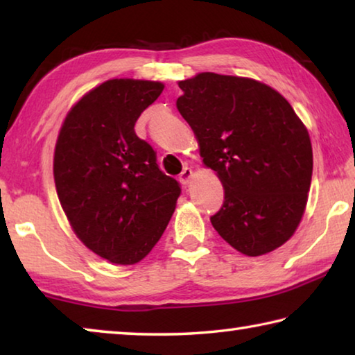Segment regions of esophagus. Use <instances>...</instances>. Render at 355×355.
Here are the masks:
<instances>
[{"mask_svg": "<svg viewBox=\"0 0 355 355\" xmlns=\"http://www.w3.org/2000/svg\"><path fill=\"white\" fill-rule=\"evenodd\" d=\"M192 175H194V173H192V169H189V167H184L183 172L180 173V177H178L180 183H182L183 186L189 184V183H191V178H192Z\"/></svg>", "mask_w": 355, "mask_h": 355, "instance_id": "esophagus-1", "label": "esophagus"}]
</instances>
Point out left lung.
Wrapping results in <instances>:
<instances>
[{
  "label": "left lung",
  "mask_w": 355,
  "mask_h": 355,
  "mask_svg": "<svg viewBox=\"0 0 355 355\" xmlns=\"http://www.w3.org/2000/svg\"><path fill=\"white\" fill-rule=\"evenodd\" d=\"M178 86V111L224 186L216 232L249 257L280 248L309 199L313 152L302 120L275 89L250 78L203 71Z\"/></svg>",
  "instance_id": "8db88e82"
}]
</instances>
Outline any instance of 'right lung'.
Returning a JSON list of instances; mask_svg holds the SVG:
<instances>
[{
    "instance_id": "obj_1",
    "label": "right lung",
    "mask_w": 355,
    "mask_h": 355,
    "mask_svg": "<svg viewBox=\"0 0 355 355\" xmlns=\"http://www.w3.org/2000/svg\"><path fill=\"white\" fill-rule=\"evenodd\" d=\"M163 89L158 81L107 80L71 106L56 141L53 173L64 213L86 248L116 264L148 255L182 192L135 133Z\"/></svg>"
}]
</instances>
